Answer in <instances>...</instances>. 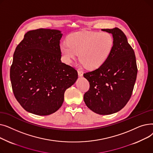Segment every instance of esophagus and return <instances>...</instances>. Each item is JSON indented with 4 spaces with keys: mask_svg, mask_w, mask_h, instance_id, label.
I'll return each mask as SVG.
<instances>
[{
    "mask_svg": "<svg viewBox=\"0 0 153 153\" xmlns=\"http://www.w3.org/2000/svg\"><path fill=\"white\" fill-rule=\"evenodd\" d=\"M77 72H78V75L79 77H82L83 76V74H84V72L81 70V69H78L77 71Z\"/></svg>",
    "mask_w": 153,
    "mask_h": 153,
    "instance_id": "34e87169",
    "label": "esophagus"
}]
</instances>
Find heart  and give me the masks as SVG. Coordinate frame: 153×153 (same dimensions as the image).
I'll list each match as a JSON object with an SVG mask.
<instances>
[{
  "label": "heart",
  "instance_id": "obj_1",
  "mask_svg": "<svg viewBox=\"0 0 153 153\" xmlns=\"http://www.w3.org/2000/svg\"><path fill=\"white\" fill-rule=\"evenodd\" d=\"M114 46V37L108 32L79 31L71 34L67 43L61 44L60 52L67 63H71L79 53L82 65L88 69L94 70L107 61Z\"/></svg>",
  "mask_w": 153,
  "mask_h": 153
}]
</instances>
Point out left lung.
Returning <instances> with one entry per match:
<instances>
[{
	"mask_svg": "<svg viewBox=\"0 0 153 153\" xmlns=\"http://www.w3.org/2000/svg\"><path fill=\"white\" fill-rule=\"evenodd\" d=\"M102 30L112 34L114 49L101 67L84 74L90 84L84 100L95 113L110 115L122 110L129 101L138 69L134 52L123 32L117 27Z\"/></svg>",
	"mask_w": 153,
	"mask_h": 153,
	"instance_id": "8db88e82",
	"label": "left lung"
}]
</instances>
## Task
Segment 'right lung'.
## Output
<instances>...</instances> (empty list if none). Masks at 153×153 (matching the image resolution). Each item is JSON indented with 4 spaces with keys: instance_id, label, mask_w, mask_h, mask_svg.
<instances>
[{
    "instance_id": "obj_1",
    "label": "right lung",
    "mask_w": 153,
    "mask_h": 153,
    "mask_svg": "<svg viewBox=\"0 0 153 153\" xmlns=\"http://www.w3.org/2000/svg\"><path fill=\"white\" fill-rule=\"evenodd\" d=\"M58 30L28 31L16 48L10 77L15 97L30 113L48 115L62 105L66 90L78 78L77 71L61 62Z\"/></svg>"
}]
</instances>
